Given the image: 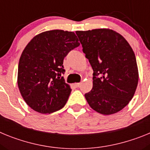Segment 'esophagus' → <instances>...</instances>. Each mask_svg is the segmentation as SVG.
Returning a JSON list of instances; mask_svg holds the SVG:
<instances>
[{
	"mask_svg": "<svg viewBox=\"0 0 150 150\" xmlns=\"http://www.w3.org/2000/svg\"><path fill=\"white\" fill-rule=\"evenodd\" d=\"M80 86H81V83H75V86H76V87H79Z\"/></svg>",
	"mask_w": 150,
	"mask_h": 150,
	"instance_id": "esophagus-1",
	"label": "esophagus"
}]
</instances>
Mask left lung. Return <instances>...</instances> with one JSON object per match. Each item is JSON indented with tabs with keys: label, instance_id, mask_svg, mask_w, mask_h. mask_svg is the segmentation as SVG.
<instances>
[{
	"label": "left lung",
	"instance_id": "8db88e82",
	"mask_svg": "<svg viewBox=\"0 0 150 150\" xmlns=\"http://www.w3.org/2000/svg\"><path fill=\"white\" fill-rule=\"evenodd\" d=\"M93 69V87L85 95L90 107L103 115L122 110L138 84L134 52L123 36L110 28L76 30Z\"/></svg>",
	"mask_w": 150,
	"mask_h": 150
}]
</instances>
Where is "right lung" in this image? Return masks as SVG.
<instances>
[{
    "instance_id": "1",
    "label": "right lung",
    "mask_w": 150,
    "mask_h": 150,
    "mask_svg": "<svg viewBox=\"0 0 150 150\" xmlns=\"http://www.w3.org/2000/svg\"><path fill=\"white\" fill-rule=\"evenodd\" d=\"M73 31L46 30L34 36L19 59L17 83L24 100L40 113L62 109L71 95L64 82L63 61L69 52L79 46Z\"/></svg>"
}]
</instances>
